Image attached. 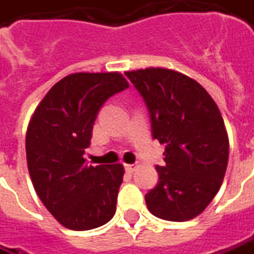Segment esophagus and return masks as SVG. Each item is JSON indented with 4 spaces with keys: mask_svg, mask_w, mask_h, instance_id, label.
<instances>
[{
    "mask_svg": "<svg viewBox=\"0 0 254 254\" xmlns=\"http://www.w3.org/2000/svg\"><path fill=\"white\" fill-rule=\"evenodd\" d=\"M135 166H133V164H125V171H127V173H129V174H132V173H133V171H135Z\"/></svg>",
    "mask_w": 254,
    "mask_h": 254,
    "instance_id": "obj_1",
    "label": "esophagus"
}]
</instances>
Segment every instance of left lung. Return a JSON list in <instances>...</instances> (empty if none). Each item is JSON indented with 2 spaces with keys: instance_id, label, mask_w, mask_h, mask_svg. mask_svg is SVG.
Wrapping results in <instances>:
<instances>
[{
  "instance_id": "8db88e82",
  "label": "left lung",
  "mask_w": 254,
  "mask_h": 254,
  "mask_svg": "<svg viewBox=\"0 0 254 254\" xmlns=\"http://www.w3.org/2000/svg\"><path fill=\"white\" fill-rule=\"evenodd\" d=\"M125 75L147 107L153 139L166 146L146 205L166 221H190L222 186L229 157L222 115L205 88L179 71L152 67Z\"/></svg>"
}]
</instances>
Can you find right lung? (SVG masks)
Masks as SVG:
<instances>
[{"label":"right lung","mask_w":254,"mask_h":254,"mask_svg":"<svg viewBox=\"0 0 254 254\" xmlns=\"http://www.w3.org/2000/svg\"><path fill=\"white\" fill-rule=\"evenodd\" d=\"M127 87L119 73L67 75L49 90L29 122L26 160L32 184L67 229H94L115 215L122 164L94 167L83 156L101 107Z\"/></svg>","instance_id":"add662e5"}]
</instances>
